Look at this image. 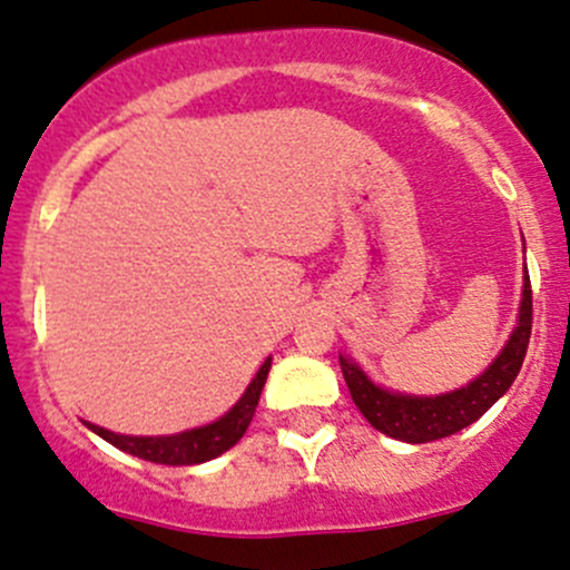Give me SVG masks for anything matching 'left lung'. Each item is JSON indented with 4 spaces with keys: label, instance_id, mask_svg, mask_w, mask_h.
Masks as SVG:
<instances>
[{
    "label": "left lung",
    "instance_id": "8db88e82",
    "mask_svg": "<svg viewBox=\"0 0 570 570\" xmlns=\"http://www.w3.org/2000/svg\"><path fill=\"white\" fill-rule=\"evenodd\" d=\"M532 331V289L530 275L524 269V289L522 305H519V322L513 327L511 338L502 346L494 363L483 371L478 380H472L466 387H459L453 393L442 395H406L393 393L385 387L374 385L357 363L346 361L338 355L341 371H344L346 387H350L352 401L357 410L363 412L365 421L371 423L382 434L393 436V440L412 442V445H423V442L442 440L456 431L466 429L475 423L483 412L494 404L500 395H505L508 387L517 380L519 368H522L527 344H530Z\"/></svg>",
    "mask_w": 570,
    "mask_h": 570
}]
</instances>
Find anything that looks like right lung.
I'll return each mask as SVG.
<instances>
[{
  "label": "right lung",
  "instance_id": "obj_1",
  "mask_svg": "<svg viewBox=\"0 0 570 570\" xmlns=\"http://www.w3.org/2000/svg\"><path fill=\"white\" fill-rule=\"evenodd\" d=\"M269 361H273V357H267V361L262 363V368L256 371V376L250 380L248 391L243 393V399H239L224 417H218V421L207 423V426L202 429H190V431H183V434H171V436H128V434H114V431L95 426V423H87V421L83 423H87V429H92L95 434L104 436L106 442H111L114 448L130 453V456L155 461V464H171V466L202 464V461H209L229 451L232 445H237L239 436L245 434V429H248L250 417H254L256 412V404H259L262 387H265L267 382Z\"/></svg>",
  "mask_w": 570,
  "mask_h": 570
}]
</instances>
